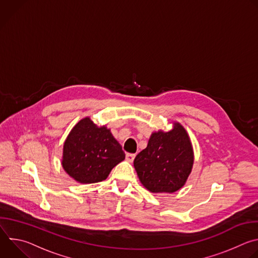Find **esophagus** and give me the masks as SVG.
Returning <instances> with one entry per match:
<instances>
[{"instance_id":"esophagus-1","label":"esophagus","mask_w":258,"mask_h":258,"mask_svg":"<svg viewBox=\"0 0 258 258\" xmlns=\"http://www.w3.org/2000/svg\"><path fill=\"white\" fill-rule=\"evenodd\" d=\"M135 157H136L135 154H130V153H127V154L125 155V159H126V161H128V162H133L134 159H135Z\"/></svg>"}]
</instances>
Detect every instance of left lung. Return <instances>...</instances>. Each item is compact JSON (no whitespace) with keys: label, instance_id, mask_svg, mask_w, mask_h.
Returning <instances> with one entry per match:
<instances>
[{"label":"left lung","instance_id":"left-lung-1","mask_svg":"<svg viewBox=\"0 0 258 258\" xmlns=\"http://www.w3.org/2000/svg\"><path fill=\"white\" fill-rule=\"evenodd\" d=\"M194 151L191 139L179 122L172 128L150 136L146 149L134 160L142 185L151 193H174L181 189L192 171Z\"/></svg>","mask_w":258,"mask_h":258}]
</instances>
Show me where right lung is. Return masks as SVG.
I'll use <instances>...</instances> for the list:
<instances>
[{
    "mask_svg": "<svg viewBox=\"0 0 258 258\" xmlns=\"http://www.w3.org/2000/svg\"><path fill=\"white\" fill-rule=\"evenodd\" d=\"M125 154L106 125L98 126L89 117L81 119L68 134L62 154V167L80 183L106 179Z\"/></svg>",
    "mask_w": 258,
    "mask_h": 258,
    "instance_id": "obj_1",
    "label": "right lung"
}]
</instances>
